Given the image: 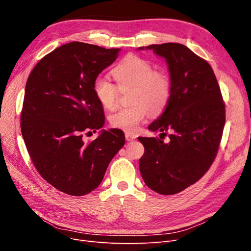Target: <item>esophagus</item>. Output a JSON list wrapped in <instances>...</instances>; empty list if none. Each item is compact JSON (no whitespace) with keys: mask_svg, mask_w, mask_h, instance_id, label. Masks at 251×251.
<instances>
[{"mask_svg":"<svg viewBox=\"0 0 251 251\" xmlns=\"http://www.w3.org/2000/svg\"><path fill=\"white\" fill-rule=\"evenodd\" d=\"M136 137H137V136L132 134V133H126V141H132V140L136 139Z\"/></svg>","mask_w":251,"mask_h":251,"instance_id":"1","label":"esophagus"}]
</instances>
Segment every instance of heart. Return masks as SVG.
Returning a JSON list of instances; mask_svg holds the SVG:
<instances>
[{
  "instance_id": "obj_1",
  "label": "heart",
  "mask_w": 251,
  "mask_h": 251,
  "mask_svg": "<svg viewBox=\"0 0 251 251\" xmlns=\"http://www.w3.org/2000/svg\"><path fill=\"white\" fill-rule=\"evenodd\" d=\"M116 83L107 76H98L93 85L94 94L104 109L117 107L120 91L131 89L130 107L119 109L110 116L113 127L126 133H135L147 118L148 113L159 114L168 105L172 95L169 74L154 70L149 60L128 55L113 70Z\"/></svg>"
}]
</instances>
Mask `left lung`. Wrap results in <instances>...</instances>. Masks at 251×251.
I'll list each match as a JSON object with an SVG mask.
<instances>
[{
	"instance_id": "obj_1",
	"label": "left lung",
	"mask_w": 251,
	"mask_h": 251,
	"mask_svg": "<svg viewBox=\"0 0 251 251\" xmlns=\"http://www.w3.org/2000/svg\"><path fill=\"white\" fill-rule=\"evenodd\" d=\"M147 49L165 58L172 81L171 100L149 128L170 134L168 142L161 137L138 138L144 147L139 169L151 191L174 195L200 180L214 162L223 135L225 103L212 68L191 49L178 43Z\"/></svg>"
}]
</instances>
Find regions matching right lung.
Returning <instances> with one entry per match:
<instances>
[{
	"mask_svg": "<svg viewBox=\"0 0 251 251\" xmlns=\"http://www.w3.org/2000/svg\"><path fill=\"white\" fill-rule=\"evenodd\" d=\"M119 50L72 42L45 55L29 74L21 113L23 138L36 171L65 194L94 191L125 144L118 128L83 141V135L103 126V108L93 85Z\"/></svg>",
	"mask_w": 251,
	"mask_h": 251,
	"instance_id": "1",
	"label": "right lung"
}]
</instances>
